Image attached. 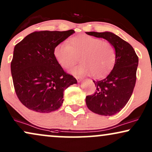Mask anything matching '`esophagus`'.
Here are the masks:
<instances>
[{
	"label": "esophagus",
	"instance_id": "1",
	"mask_svg": "<svg viewBox=\"0 0 152 152\" xmlns=\"http://www.w3.org/2000/svg\"><path fill=\"white\" fill-rule=\"evenodd\" d=\"M76 80H78V83L81 82L82 80H83V78L80 77V76H76Z\"/></svg>",
	"mask_w": 152,
	"mask_h": 152
}]
</instances>
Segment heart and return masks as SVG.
<instances>
[{
	"label": "heart",
	"mask_w": 152,
	"mask_h": 152,
	"mask_svg": "<svg viewBox=\"0 0 152 152\" xmlns=\"http://www.w3.org/2000/svg\"><path fill=\"white\" fill-rule=\"evenodd\" d=\"M53 53L57 63L64 69L74 66L80 57L82 63L73 72L91 74L95 78L107 76L114 68L116 59V50L112 44L86 34L71 37L68 44H57Z\"/></svg>",
	"instance_id": "1"
}]
</instances>
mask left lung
<instances>
[{
  "mask_svg": "<svg viewBox=\"0 0 152 152\" xmlns=\"http://www.w3.org/2000/svg\"><path fill=\"white\" fill-rule=\"evenodd\" d=\"M86 34L106 39L116 50V59L113 69L106 78L93 80L95 93L86 98V105L91 111L102 116H112L121 110L131 97L135 86L138 57L128 42L111 32Z\"/></svg>",
  "mask_w": 152,
  "mask_h": 152,
  "instance_id": "1",
  "label": "left lung"
}]
</instances>
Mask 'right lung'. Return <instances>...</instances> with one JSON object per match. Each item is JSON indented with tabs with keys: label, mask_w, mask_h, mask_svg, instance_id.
Masks as SVG:
<instances>
[{
	"label": "right lung",
	"mask_w": 152,
	"mask_h": 152,
	"mask_svg": "<svg viewBox=\"0 0 152 152\" xmlns=\"http://www.w3.org/2000/svg\"><path fill=\"white\" fill-rule=\"evenodd\" d=\"M74 30L41 31L26 36L15 46L11 74L17 97L28 109L39 113L56 111L64 101V91L77 83L54 57V48Z\"/></svg>",
	"instance_id": "obj_1"
}]
</instances>
